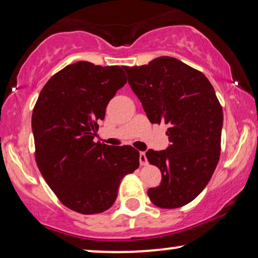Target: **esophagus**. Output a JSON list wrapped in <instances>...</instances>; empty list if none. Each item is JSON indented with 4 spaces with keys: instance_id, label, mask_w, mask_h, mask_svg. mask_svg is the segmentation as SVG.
Listing matches in <instances>:
<instances>
[{
    "instance_id": "obj_1",
    "label": "esophagus",
    "mask_w": 258,
    "mask_h": 258,
    "mask_svg": "<svg viewBox=\"0 0 258 258\" xmlns=\"http://www.w3.org/2000/svg\"><path fill=\"white\" fill-rule=\"evenodd\" d=\"M140 164L141 165H147L148 164V160H147L146 153H144V151H141V153H140Z\"/></svg>"
}]
</instances>
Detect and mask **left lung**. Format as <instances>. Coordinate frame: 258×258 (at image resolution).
Listing matches in <instances>:
<instances>
[{
  "label": "left lung",
  "instance_id": "obj_1",
  "mask_svg": "<svg viewBox=\"0 0 258 258\" xmlns=\"http://www.w3.org/2000/svg\"><path fill=\"white\" fill-rule=\"evenodd\" d=\"M125 72L149 121L169 126L170 146L146 153L162 174L148 196L163 209L185 206L206 188L220 160L223 110L214 88L199 70L169 56Z\"/></svg>",
  "mask_w": 258,
  "mask_h": 258
}]
</instances>
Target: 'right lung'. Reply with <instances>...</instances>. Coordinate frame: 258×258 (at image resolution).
Here are the masks:
<instances>
[{
	"mask_svg": "<svg viewBox=\"0 0 258 258\" xmlns=\"http://www.w3.org/2000/svg\"><path fill=\"white\" fill-rule=\"evenodd\" d=\"M125 68L87 61L67 66L45 83L34 107L37 167L58 200L76 213L108 210L121 179L140 165L132 146L94 142L109 101L126 83Z\"/></svg>",
	"mask_w": 258,
	"mask_h": 258,
	"instance_id": "add662e5",
	"label": "right lung"
}]
</instances>
